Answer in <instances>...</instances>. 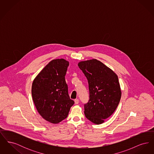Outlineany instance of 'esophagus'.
I'll use <instances>...</instances> for the list:
<instances>
[{"label":"esophagus","mask_w":154,"mask_h":154,"mask_svg":"<svg viewBox=\"0 0 154 154\" xmlns=\"http://www.w3.org/2000/svg\"><path fill=\"white\" fill-rule=\"evenodd\" d=\"M74 102H75V104H78L79 103V100L78 99H76L74 100Z\"/></svg>","instance_id":"esophagus-1"}]
</instances>
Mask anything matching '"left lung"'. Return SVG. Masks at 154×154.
<instances>
[{"instance_id": "left-lung-1", "label": "left lung", "mask_w": 154, "mask_h": 154, "mask_svg": "<svg viewBox=\"0 0 154 154\" xmlns=\"http://www.w3.org/2000/svg\"><path fill=\"white\" fill-rule=\"evenodd\" d=\"M78 66L87 79L89 99L84 104L86 118L101 124L116 110L121 97L117 75L95 59L81 61Z\"/></svg>"}]
</instances>
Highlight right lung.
Masks as SVG:
<instances>
[{"mask_svg": "<svg viewBox=\"0 0 154 154\" xmlns=\"http://www.w3.org/2000/svg\"><path fill=\"white\" fill-rule=\"evenodd\" d=\"M69 65L64 59H54L33 81L32 95L40 115L52 124L67 118L74 103L70 99L65 75Z\"/></svg>", "mask_w": 154, "mask_h": 154, "instance_id": "add662e5", "label": "right lung"}]
</instances>
